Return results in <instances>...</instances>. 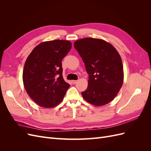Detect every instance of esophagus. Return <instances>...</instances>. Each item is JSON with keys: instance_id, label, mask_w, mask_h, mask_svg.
Returning <instances> with one entry per match:
<instances>
[{"instance_id": "obj_1", "label": "esophagus", "mask_w": 151, "mask_h": 151, "mask_svg": "<svg viewBox=\"0 0 151 151\" xmlns=\"http://www.w3.org/2000/svg\"><path fill=\"white\" fill-rule=\"evenodd\" d=\"M72 83L74 84H76L77 83V81H76V80H74V81H72Z\"/></svg>"}]
</instances>
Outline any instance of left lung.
<instances>
[{
  "label": "left lung",
  "mask_w": 151,
  "mask_h": 151,
  "mask_svg": "<svg viewBox=\"0 0 151 151\" xmlns=\"http://www.w3.org/2000/svg\"><path fill=\"white\" fill-rule=\"evenodd\" d=\"M74 45L89 74L88 88L81 93L83 98L95 106L111 102L123 83L120 54L111 44L101 39L83 38Z\"/></svg>",
  "instance_id": "8db88e82"
}]
</instances>
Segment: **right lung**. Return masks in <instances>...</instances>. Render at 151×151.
Listing matches in <instances>:
<instances>
[{
  "mask_svg": "<svg viewBox=\"0 0 151 151\" xmlns=\"http://www.w3.org/2000/svg\"><path fill=\"white\" fill-rule=\"evenodd\" d=\"M71 48L69 41L45 42L27 58L22 81L27 93L39 106L53 108L63 99L70 84L62 77V60Z\"/></svg>",
  "mask_w": 151,
  "mask_h": 151,
  "instance_id": "right-lung-1",
  "label": "right lung"
}]
</instances>
